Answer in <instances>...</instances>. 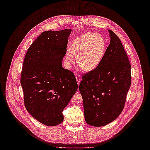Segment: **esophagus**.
<instances>
[{"mask_svg":"<svg viewBox=\"0 0 150 150\" xmlns=\"http://www.w3.org/2000/svg\"><path fill=\"white\" fill-rule=\"evenodd\" d=\"M76 76V81H77V83L78 84V85L80 84V82H81V78H80V76L79 74H76L75 75Z\"/></svg>","mask_w":150,"mask_h":150,"instance_id":"obj_1","label":"esophagus"}]
</instances>
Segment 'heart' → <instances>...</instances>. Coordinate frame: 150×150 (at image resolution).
I'll list each match as a JSON object with an SVG mask.
<instances>
[{
  "instance_id": "heart-1",
  "label": "heart",
  "mask_w": 150,
  "mask_h": 150,
  "mask_svg": "<svg viewBox=\"0 0 150 150\" xmlns=\"http://www.w3.org/2000/svg\"><path fill=\"white\" fill-rule=\"evenodd\" d=\"M106 40L100 34L87 33L76 38L67 52L66 59L71 64L76 57L79 66L85 71L96 68L102 61L106 51Z\"/></svg>"
}]
</instances>
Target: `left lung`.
Masks as SVG:
<instances>
[{
  "label": "left lung",
  "instance_id": "8db88e82",
  "mask_svg": "<svg viewBox=\"0 0 150 150\" xmlns=\"http://www.w3.org/2000/svg\"><path fill=\"white\" fill-rule=\"evenodd\" d=\"M110 43L96 68L83 76L79 84L85 121L103 126L123 110L131 86V64L120 38L108 30Z\"/></svg>",
  "mask_w": 150,
  "mask_h": 150
}]
</instances>
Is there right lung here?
Here are the masks:
<instances>
[{
  "label": "right lung",
  "mask_w": 150,
  "mask_h": 150,
  "mask_svg": "<svg viewBox=\"0 0 150 150\" xmlns=\"http://www.w3.org/2000/svg\"><path fill=\"white\" fill-rule=\"evenodd\" d=\"M71 29L44 31L26 52L21 84L27 111L42 124L64 120L62 111L78 89L74 74L62 66Z\"/></svg>",
  "instance_id": "right-lung-1"
}]
</instances>
